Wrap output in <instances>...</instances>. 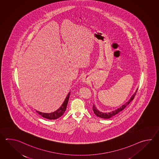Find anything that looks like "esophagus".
Masks as SVG:
<instances>
[{
  "label": "esophagus",
  "instance_id": "esophagus-1",
  "mask_svg": "<svg viewBox=\"0 0 159 159\" xmlns=\"http://www.w3.org/2000/svg\"><path fill=\"white\" fill-rule=\"evenodd\" d=\"M88 81V78H87L86 76H84V77H83V78H82V82L85 83V82H87Z\"/></svg>",
  "mask_w": 159,
  "mask_h": 159
}]
</instances>
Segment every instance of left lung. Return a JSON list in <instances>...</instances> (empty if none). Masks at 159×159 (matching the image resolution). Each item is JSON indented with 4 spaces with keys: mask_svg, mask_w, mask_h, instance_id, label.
<instances>
[{
    "mask_svg": "<svg viewBox=\"0 0 159 159\" xmlns=\"http://www.w3.org/2000/svg\"><path fill=\"white\" fill-rule=\"evenodd\" d=\"M137 90H138V89L136 90L135 93L132 95V97H131V98L129 99V100L127 102H126L125 105L122 106V107H119L118 109L115 110L114 111H112L108 112V113H107V112H102L99 111L98 109L96 108V107L94 105L93 106V111L94 112L95 114L97 115V116H98V117H99V118L104 119L110 118H111L112 116H113L114 115H116L117 114H118L119 112L122 111L123 110H124L126 107V106L127 105L130 103V102L132 101V100L135 98V95H136V93L137 92Z\"/></svg>",
    "mask_w": 159,
    "mask_h": 159,
    "instance_id": "8db88e82",
    "label": "left lung"
}]
</instances>
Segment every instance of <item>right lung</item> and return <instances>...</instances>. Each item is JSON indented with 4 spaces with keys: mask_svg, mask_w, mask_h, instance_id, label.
<instances>
[{
    "mask_svg": "<svg viewBox=\"0 0 159 159\" xmlns=\"http://www.w3.org/2000/svg\"><path fill=\"white\" fill-rule=\"evenodd\" d=\"M70 93H68V95L66 96V97L65 99L64 103H62V105H61V107L57 110L56 111L51 112V113H44V112H41L39 111L36 110L37 113L40 115L41 116H43L44 118L48 119H50V120H54V119H57L59 118L60 117H61L62 115L64 114L65 111H66V107L68 105V101H69V98L70 96Z\"/></svg>",
    "mask_w": 159,
    "mask_h": 159,
    "instance_id": "obj_1",
    "label": "right lung"
}]
</instances>
